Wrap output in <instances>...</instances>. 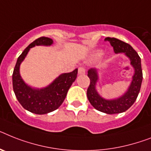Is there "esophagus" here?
<instances>
[{"mask_svg": "<svg viewBox=\"0 0 151 151\" xmlns=\"http://www.w3.org/2000/svg\"><path fill=\"white\" fill-rule=\"evenodd\" d=\"M78 73L79 75L85 74V73H86V69H85L83 67H79V68H78Z\"/></svg>", "mask_w": 151, "mask_h": 151, "instance_id": "34e87169", "label": "esophagus"}]
</instances>
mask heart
Listing matches in <instances>:
<instances>
[{"label": "heart", "instance_id": "heart-1", "mask_svg": "<svg viewBox=\"0 0 151 151\" xmlns=\"http://www.w3.org/2000/svg\"><path fill=\"white\" fill-rule=\"evenodd\" d=\"M103 51L97 50V51H96V52H94L93 55H92V56H91V59H92V60H93V61L97 60V59L100 58L101 57L103 56Z\"/></svg>", "mask_w": 151, "mask_h": 151}]
</instances>
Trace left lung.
<instances>
[{
  "instance_id": "obj_1",
  "label": "left lung",
  "mask_w": 151,
  "mask_h": 151,
  "mask_svg": "<svg viewBox=\"0 0 151 151\" xmlns=\"http://www.w3.org/2000/svg\"><path fill=\"white\" fill-rule=\"evenodd\" d=\"M105 41L110 43L116 54L124 53L129 58L130 65L134 69L132 82L127 91L123 96L116 99H106L99 95L96 88V85L99 79L98 71L96 68H90L88 71V77L90 79V84L87 89V97L91 105L99 111L107 114L123 113L134 104L140 93L143 80L141 61L137 52L127 43L117 38L109 37L106 38Z\"/></svg>"
}]
</instances>
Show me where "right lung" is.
<instances>
[{
  "mask_svg": "<svg viewBox=\"0 0 151 151\" xmlns=\"http://www.w3.org/2000/svg\"><path fill=\"white\" fill-rule=\"evenodd\" d=\"M52 43L53 40L47 37L35 40L18 57L12 75L13 89L17 100L24 109L35 114H46L58 109L77 77L78 69L76 68L72 73L61 74L50 85L42 89L32 88L24 82L20 75V65L30 48L35 45L49 46Z\"/></svg>",
  "mask_w": 151,
  "mask_h": 151,
  "instance_id": "1",
  "label": "right lung"
}]
</instances>
